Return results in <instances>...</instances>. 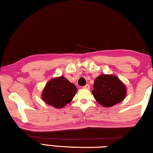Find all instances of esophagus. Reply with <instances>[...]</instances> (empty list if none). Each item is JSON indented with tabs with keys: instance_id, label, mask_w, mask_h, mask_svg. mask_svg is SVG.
<instances>
[{
	"instance_id": "obj_1",
	"label": "esophagus",
	"mask_w": 153,
	"mask_h": 153,
	"mask_svg": "<svg viewBox=\"0 0 153 153\" xmlns=\"http://www.w3.org/2000/svg\"><path fill=\"white\" fill-rule=\"evenodd\" d=\"M83 88H85V89H89V88H90V85L86 84V86H84V87H83Z\"/></svg>"
}]
</instances>
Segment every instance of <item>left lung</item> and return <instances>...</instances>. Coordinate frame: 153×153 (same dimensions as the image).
I'll return each instance as SVG.
<instances>
[{"mask_svg": "<svg viewBox=\"0 0 153 153\" xmlns=\"http://www.w3.org/2000/svg\"><path fill=\"white\" fill-rule=\"evenodd\" d=\"M92 94L99 104L110 108L124 100L126 89L117 76L101 74L95 79Z\"/></svg>", "mask_w": 153, "mask_h": 153, "instance_id": "obj_1", "label": "left lung"}]
</instances>
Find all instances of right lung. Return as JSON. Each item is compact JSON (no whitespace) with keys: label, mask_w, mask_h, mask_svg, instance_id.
<instances>
[{"label":"right lung","mask_w":153,"mask_h":153,"mask_svg":"<svg viewBox=\"0 0 153 153\" xmlns=\"http://www.w3.org/2000/svg\"><path fill=\"white\" fill-rule=\"evenodd\" d=\"M77 91L74 84L64 76L51 79L47 83L42 94V98L47 104L56 108H62L70 102Z\"/></svg>","instance_id":"right-lung-1"}]
</instances>
